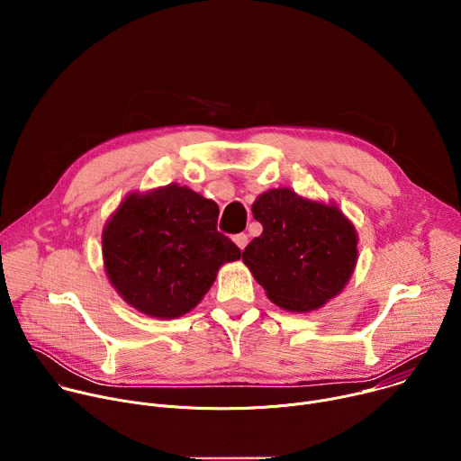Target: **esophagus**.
I'll list each match as a JSON object with an SVG mask.
<instances>
[{"label": "esophagus", "mask_w": 461, "mask_h": 461, "mask_svg": "<svg viewBox=\"0 0 461 461\" xmlns=\"http://www.w3.org/2000/svg\"><path fill=\"white\" fill-rule=\"evenodd\" d=\"M233 242H235L240 249H244V248L248 246V235H246V233H239V235L233 237Z\"/></svg>", "instance_id": "obj_1"}]
</instances>
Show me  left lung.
Returning <instances> with one entry per match:
<instances>
[{"label": "left lung", "mask_w": 461, "mask_h": 461, "mask_svg": "<svg viewBox=\"0 0 461 461\" xmlns=\"http://www.w3.org/2000/svg\"><path fill=\"white\" fill-rule=\"evenodd\" d=\"M251 212L262 233L244 248L242 260L274 304L310 312L347 286L357 233L338 206L279 187L262 193Z\"/></svg>", "instance_id": "8db88e82"}]
</instances>
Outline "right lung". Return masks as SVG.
I'll use <instances>...</instances> for the list:
<instances>
[{
  "instance_id": "add662e5",
  "label": "right lung",
  "mask_w": 461,
  "mask_h": 461,
  "mask_svg": "<svg viewBox=\"0 0 461 461\" xmlns=\"http://www.w3.org/2000/svg\"><path fill=\"white\" fill-rule=\"evenodd\" d=\"M219 206L178 184L131 193L102 233L104 267L139 312L175 319L201 303L240 249L217 231Z\"/></svg>"
}]
</instances>
